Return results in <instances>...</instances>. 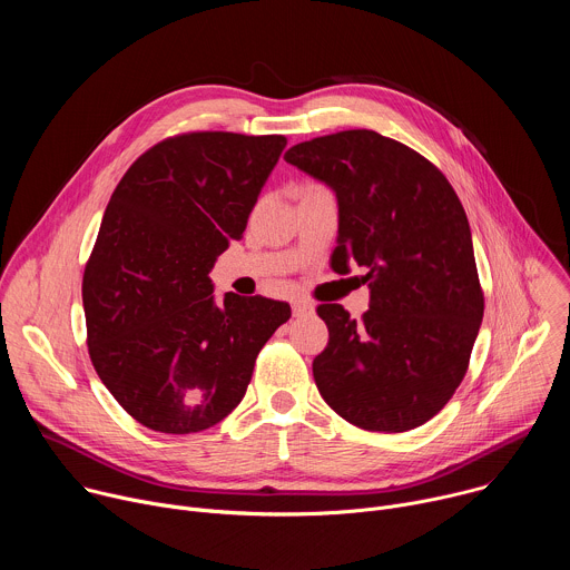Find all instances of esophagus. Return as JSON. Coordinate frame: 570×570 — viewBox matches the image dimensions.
<instances>
[{
    "mask_svg": "<svg viewBox=\"0 0 570 570\" xmlns=\"http://www.w3.org/2000/svg\"><path fill=\"white\" fill-rule=\"evenodd\" d=\"M311 313H313V304H311L308 299H302V297L293 299V315H295V317L311 315Z\"/></svg>",
    "mask_w": 570,
    "mask_h": 570,
    "instance_id": "1",
    "label": "esophagus"
}]
</instances>
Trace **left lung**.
<instances>
[{"label": "left lung", "mask_w": 570, "mask_h": 570, "mask_svg": "<svg viewBox=\"0 0 570 570\" xmlns=\"http://www.w3.org/2000/svg\"><path fill=\"white\" fill-rule=\"evenodd\" d=\"M284 159L336 194L332 268L367 271L363 320L317 306L330 330L313 361L322 399L365 431L422 426L460 385L484 308L460 198L429 159L374 130L315 137Z\"/></svg>", "instance_id": "obj_1"}]
</instances>
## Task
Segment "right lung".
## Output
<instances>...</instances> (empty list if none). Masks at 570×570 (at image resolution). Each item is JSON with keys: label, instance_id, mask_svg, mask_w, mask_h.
<instances>
[{"label": "right lung", "instance_id": "add662e5", "mask_svg": "<svg viewBox=\"0 0 570 570\" xmlns=\"http://www.w3.org/2000/svg\"><path fill=\"white\" fill-rule=\"evenodd\" d=\"M286 146L282 135L159 141L117 185L83 275L92 365L146 429L198 433L240 403L286 302L225 293L209 273Z\"/></svg>", "mask_w": 570, "mask_h": 570}]
</instances>
